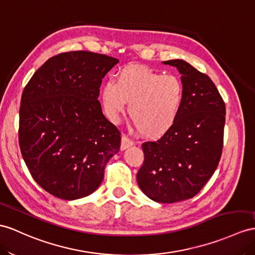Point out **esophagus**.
<instances>
[{"label": "esophagus", "mask_w": 255, "mask_h": 255, "mask_svg": "<svg viewBox=\"0 0 255 255\" xmlns=\"http://www.w3.org/2000/svg\"><path fill=\"white\" fill-rule=\"evenodd\" d=\"M132 145H133V141L129 139L128 136L122 135V137H121V147H120L121 150H126L127 148L131 147Z\"/></svg>", "instance_id": "1"}]
</instances>
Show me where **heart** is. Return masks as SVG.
<instances>
[{"mask_svg":"<svg viewBox=\"0 0 255 255\" xmlns=\"http://www.w3.org/2000/svg\"><path fill=\"white\" fill-rule=\"evenodd\" d=\"M184 90L176 77L164 76L144 66H128L101 89L105 114L117 122L129 104L128 115L140 135L158 138L175 123Z\"/></svg>","mask_w":255,"mask_h":255,"instance_id":"1","label":"heart"}]
</instances>
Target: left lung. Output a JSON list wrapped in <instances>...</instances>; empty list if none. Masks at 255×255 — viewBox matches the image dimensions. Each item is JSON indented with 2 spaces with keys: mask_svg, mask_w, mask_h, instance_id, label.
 <instances>
[{
  "mask_svg": "<svg viewBox=\"0 0 255 255\" xmlns=\"http://www.w3.org/2000/svg\"><path fill=\"white\" fill-rule=\"evenodd\" d=\"M163 64L176 67L182 74V106L162 137L142 144L145 160L136 178L151 200L174 203L196 196L219 165L225 104L212 80L187 61L172 59Z\"/></svg>",
  "mask_w": 255,
  "mask_h": 255,
  "instance_id": "1",
  "label": "left lung"
}]
</instances>
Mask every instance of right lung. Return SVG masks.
Segmentation results:
<instances>
[{
  "label": "right lung",
  "instance_id": "add662e5",
  "mask_svg": "<svg viewBox=\"0 0 255 255\" xmlns=\"http://www.w3.org/2000/svg\"><path fill=\"white\" fill-rule=\"evenodd\" d=\"M119 60L85 51L49 58L21 96L19 146L34 181L49 194L76 200L94 192L120 132L103 115L99 88Z\"/></svg>",
  "mask_w": 255,
  "mask_h": 255
}]
</instances>
